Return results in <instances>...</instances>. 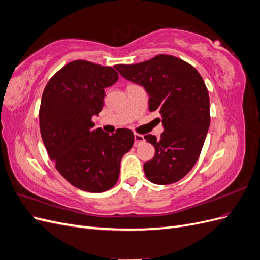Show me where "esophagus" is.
Listing matches in <instances>:
<instances>
[{
  "label": "esophagus",
  "instance_id": "34e87169",
  "mask_svg": "<svg viewBox=\"0 0 260 260\" xmlns=\"http://www.w3.org/2000/svg\"><path fill=\"white\" fill-rule=\"evenodd\" d=\"M144 141V136L143 135H139V133H136L135 135V145L138 146L141 142Z\"/></svg>",
  "mask_w": 260,
  "mask_h": 260
}]
</instances>
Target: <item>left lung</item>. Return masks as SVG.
I'll list each match as a JSON object with an SVG mask.
<instances>
[{"label":"left lung","instance_id":"1","mask_svg":"<svg viewBox=\"0 0 260 260\" xmlns=\"http://www.w3.org/2000/svg\"><path fill=\"white\" fill-rule=\"evenodd\" d=\"M115 68L124 79L142 85L149 111L161 115L160 139L144 137L155 147L153 159L143 166L146 178L161 185L177 182L198 161L209 128V96L203 78L186 61L162 54Z\"/></svg>","mask_w":260,"mask_h":260}]
</instances>
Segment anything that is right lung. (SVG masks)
I'll use <instances>...</instances> for the list:
<instances>
[{"label":"right lung","instance_id":"1","mask_svg":"<svg viewBox=\"0 0 260 260\" xmlns=\"http://www.w3.org/2000/svg\"><path fill=\"white\" fill-rule=\"evenodd\" d=\"M118 78L112 67L74 60L51 78L42 94L39 119L46 151L59 174L85 192H104L116 184L122 157L135 142L129 129L112 136L93 129L104 89Z\"/></svg>","mask_w":260,"mask_h":260}]
</instances>
